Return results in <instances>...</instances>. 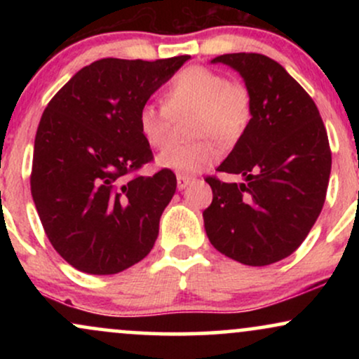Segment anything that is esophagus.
I'll list each match as a JSON object with an SVG mask.
<instances>
[{
	"mask_svg": "<svg viewBox=\"0 0 359 359\" xmlns=\"http://www.w3.org/2000/svg\"><path fill=\"white\" fill-rule=\"evenodd\" d=\"M192 180H194L192 177L184 175V174H179V175H177V187H179V189H185L189 184L192 182Z\"/></svg>",
	"mask_w": 359,
	"mask_h": 359,
	"instance_id": "34e87169",
	"label": "esophagus"
}]
</instances>
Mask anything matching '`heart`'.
Instances as JSON below:
<instances>
[{
    "label": "heart",
    "mask_w": 359,
    "mask_h": 359,
    "mask_svg": "<svg viewBox=\"0 0 359 359\" xmlns=\"http://www.w3.org/2000/svg\"><path fill=\"white\" fill-rule=\"evenodd\" d=\"M192 114L187 145L167 147L156 158L175 174H197L216 163L221 147L231 148L245 137L255 114L250 88L229 81L224 74L204 65H189L177 72L165 89V106L145 102L138 111V131L151 148L168 142L172 119Z\"/></svg>",
    "instance_id": "obj_1"
}]
</instances>
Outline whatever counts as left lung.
<instances>
[{"instance_id":"1","label":"left lung","mask_w":359,"mask_h":359,"mask_svg":"<svg viewBox=\"0 0 359 359\" xmlns=\"http://www.w3.org/2000/svg\"><path fill=\"white\" fill-rule=\"evenodd\" d=\"M255 101L246 135L216 168L243 184L205 177L212 203L203 212L209 241L243 265L280 262L302 245L319 217L331 175L327 131L316 102L278 62L262 53H224Z\"/></svg>"}]
</instances>
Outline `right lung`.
Returning a JSON list of instances; mask_svg holds the SVG:
<instances>
[{"label":"right lung","mask_w":359,"mask_h":359,"mask_svg":"<svg viewBox=\"0 0 359 359\" xmlns=\"http://www.w3.org/2000/svg\"><path fill=\"white\" fill-rule=\"evenodd\" d=\"M191 55L155 62L101 59L82 67L45 108L35 137L32 197L48 241L69 265L113 275L150 253L175 194L154 160L137 116Z\"/></svg>","instance_id":"obj_1"}]
</instances>
